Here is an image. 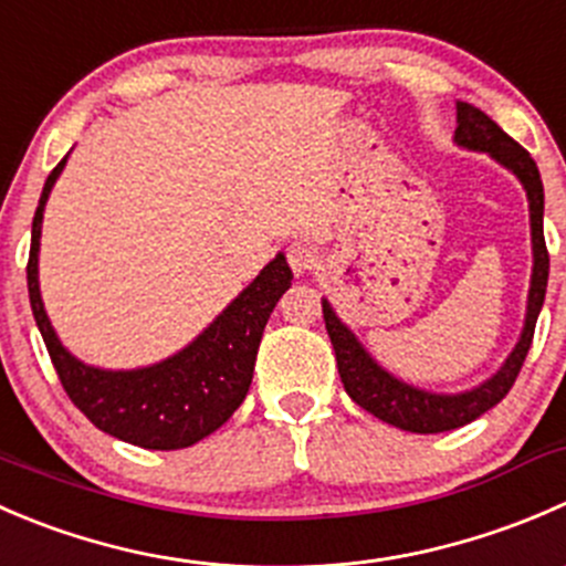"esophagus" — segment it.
Wrapping results in <instances>:
<instances>
[{"label": "esophagus", "instance_id": "esophagus-1", "mask_svg": "<svg viewBox=\"0 0 566 566\" xmlns=\"http://www.w3.org/2000/svg\"><path fill=\"white\" fill-rule=\"evenodd\" d=\"M285 259H289V266L294 270V275H305L316 266L318 261V250L313 244L305 242H294L289 250H285Z\"/></svg>", "mask_w": 566, "mask_h": 566}]
</instances>
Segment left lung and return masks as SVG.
I'll use <instances>...</instances> for the list:
<instances>
[{
  "mask_svg": "<svg viewBox=\"0 0 566 566\" xmlns=\"http://www.w3.org/2000/svg\"><path fill=\"white\" fill-rule=\"evenodd\" d=\"M457 123H460L454 134L457 143L471 150H486L492 159L509 167L523 181L525 192H528L531 242H534V275H531L528 313H525L523 335H520L514 352L501 366V371L492 379H486L484 385H479V388L457 396L427 394V390L412 388V385L399 382L385 368H379L368 357V352L357 344L355 335L346 329V324L335 316L329 302L322 300L324 327H327L329 340H333L335 360H338V374L346 394L352 396L355 405H360L363 410L377 416L379 421L416 434H438L465 427V423L484 416L486 410H492L512 390L514 379H517L520 368L525 363V355L531 349V340H534L536 316H539L542 302H545L547 272H551V255H547L545 233H542L545 192H542V178L539 170H536V161L531 159L523 145L514 143L492 117L475 109L473 104H465V101L457 104Z\"/></svg>",
  "mask_w": 566,
  "mask_h": 566,
  "instance_id": "8db88e82",
  "label": "left lung"
}]
</instances>
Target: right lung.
<instances>
[{
  "mask_svg": "<svg viewBox=\"0 0 566 566\" xmlns=\"http://www.w3.org/2000/svg\"><path fill=\"white\" fill-rule=\"evenodd\" d=\"M65 159L49 172L43 184L41 203L32 220L30 261H27L32 316L41 329L54 371L69 399L101 432L154 451L195 446L206 434L217 432L248 396L266 318L294 281L285 255L270 261L261 275L217 316V322L178 355L137 371H104V368L85 366L54 335L38 289L43 206Z\"/></svg>",
  "mask_w": 566,
  "mask_h": 566,
  "instance_id": "1",
  "label": "right lung"
}]
</instances>
